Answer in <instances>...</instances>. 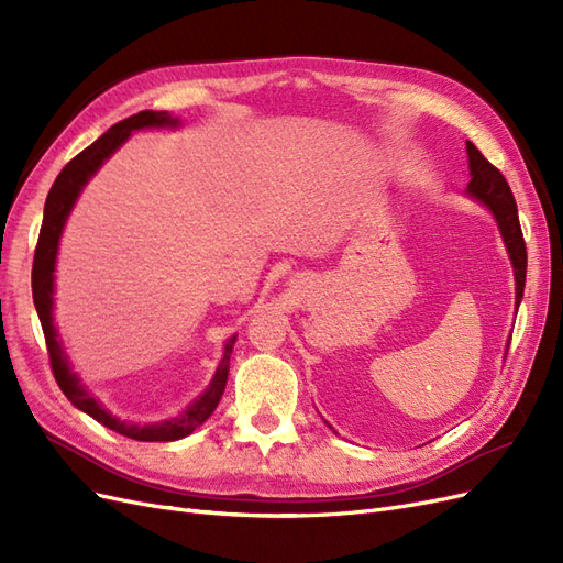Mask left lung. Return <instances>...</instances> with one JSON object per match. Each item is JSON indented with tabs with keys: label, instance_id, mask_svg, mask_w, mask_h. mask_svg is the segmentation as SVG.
I'll return each mask as SVG.
<instances>
[{
	"label": "left lung",
	"instance_id": "8db88e82",
	"mask_svg": "<svg viewBox=\"0 0 563 563\" xmlns=\"http://www.w3.org/2000/svg\"><path fill=\"white\" fill-rule=\"evenodd\" d=\"M467 157H470V176H472L467 185V195L476 201H482L484 207H488L490 213L496 216V223L500 228L509 261L515 265L517 305H519L523 298V286H526V242L519 225L515 195L509 190L505 176L470 141H467Z\"/></svg>",
	"mask_w": 563,
	"mask_h": 563
}]
</instances>
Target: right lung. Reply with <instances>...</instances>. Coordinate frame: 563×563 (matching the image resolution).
I'll return each mask as SVG.
<instances>
[{"instance_id":"add662e5","label":"right lung","mask_w":563,"mask_h":563,"mask_svg":"<svg viewBox=\"0 0 563 563\" xmlns=\"http://www.w3.org/2000/svg\"><path fill=\"white\" fill-rule=\"evenodd\" d=\"M162 126H178V117H172L168 112H155L143 110L129 119H122L114 126H110L96 143H91L87 150H81L75 159L65 164L63 172L58 174L56 183L51 185L46 203H44V220L40 230V240L35 249V263H32V298H35V308L42 321V331L46 338V350L51 360V371L63 395L70 399L73 406L79 411L89 413L93 420H98L106 428L114 430L117 434H124L135 441H176L187 434H192L199 424L207 420L223 397L228 371H230V354L234 347L236 335H232L225 343V354L218 364L216 376L207 391L199 399H195L178 418L162 420L157 424H133L126 420L114 418L110 411H106L100 401H96L93 395H89L84 385L79 383L77 373H73L67 356L60 347L58 331L54 327V269H56V255H58V242L65 228V220L70 216L75 201L81 192V187L89 183V178L98 172L103 162L112 155V152L122 145L131 131L141 129H162Z\"/></svg>"}]
</instances>
